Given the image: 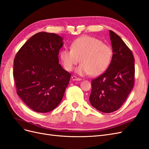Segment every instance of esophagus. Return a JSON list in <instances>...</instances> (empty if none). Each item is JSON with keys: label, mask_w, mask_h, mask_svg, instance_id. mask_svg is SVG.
<instances>
[{"label": "esophagus", "mask_w": 149, "mask_h": 149, "mask_svg": "<svg viewBox=\"0 0 149 149\" xmlns=\"http://www.w3.org/2000/svg\"><path fill=\"white\" fill-rule=\"evenodd\" d=\"M71 79L73 80V81H80V80H81L80 78H77V77H76V76H72V77H71Z\"/></svg>", "instance_id": "esophagus-1"}]
</instances>
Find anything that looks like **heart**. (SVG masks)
<instances>
[{"mask_svg":"<svg viewBox=\"0 0 149 149\" xmlns=\"http://www.w3.org/2000/svg\"><path fill=\"white\" fill-rule=\"evenodd\" d=\"M112 49L110 46L103 43L97 38L83 36L73 42L71 50L63 49L60 58L66 71L73 70L75 65L81 64L76 70L80 75L91 76L100 75L109 66L112 57Z\"/></svg>","mask_w":149,"mask_h":149,"instance_id":"heart-1","label":"heart"}]
</instances>
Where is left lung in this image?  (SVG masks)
<instances>
[{"label":"left lung","instance_id":"1","mask_svg":"<svg viewBox=\"0 0 149 149\" xmlns=\"http://www.w3.org/2000/svg\"><path fill=\"white\" fill-rule=\"evenodd\" d=\"M112 58L107 70L91 81V104L98 111L110 113L119 109L134 84V58L131 50L113 31L109 30Z\"/></svg>","mask_w":149,"mask_h":149}]
</instances>
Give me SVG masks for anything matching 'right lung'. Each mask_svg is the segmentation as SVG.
<instances>
[{"label":"right lung","mask_w":149,"mask_h":149,"mask_svg":"<svg viewBox=\"0 0 149 149\" xmlns=\"http://www.w3.org/2000/svg\"><path fill=\"white\" fill-rule=\"evenodd\" d=\"M63 45V38L58 35L39 32L16 54L13 75L17 93L34 111H51L63 97L71 74L59 64L58 54Z\"/></svg>","instance_id":"obj_1"}]
</instances>
